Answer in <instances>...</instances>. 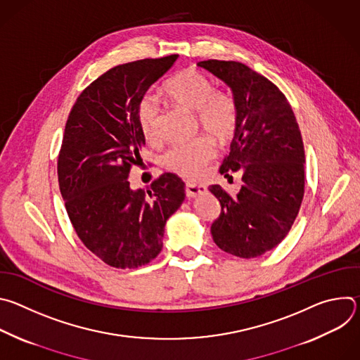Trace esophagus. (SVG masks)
Segmentation results:
<instances>
[{
	"instance_id": "1",
	"label": "esophagus",
	"mask_w": 360,
	"mask_h": 360,
	"mask_svg": "<svg viewBox=\"0 0 360 360\" xmlns=\"http://www.w3.org/2000/svg\"><path fill=\"white\" fill-rule=\"evenodd\" d=\"M185 192H186V196H188V198H195V196H198V195H203L205 192H207V188H205L203 185L186 184Z\"/></svg>"
}]
</instances>
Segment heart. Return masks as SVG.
Returning <instances> with one entry per match:
<instances>
[{
    "instance_id": "b5f03b06",
    "label": "heart",
    "mask_w": 360,
    "mask_h": 360,
    "mask_svg": "<svg viewBox=\"0 0 360 360\" xmlns=\"http://www.w3.org/2000/svg\"><path fill=\"white\" fill-rule=\"evenodd\" d=\"M167 95L176 105L196 112L200 128L214 139L225 142L233 136L238 125V108L235 99L215 89L212 81L196 70H185L165 85ZM138 121L143 136L157 139L160 124V105L153 96H145L138 110ZM215 155V145L211 138L199 136L186 143L172 145L162 162L169 171L193 179L199 176Z\"/></svg>"
}]
</instances>
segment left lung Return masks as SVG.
Instances as JSON below:
<instances>
[{"instance_id": "1", "label": "left lung", "mask_w": 360, "mask_h": 360, "mask_svg": "<svg viewBox=\"0 0 360 360\" xmlns=\"http://www.w3.org/2000/svg\"><path fill=\"white\" fill-rule=\"evenodd\" d=\"M232 91L238 125L221 174L240 171L236 196L221 185L210 191L221 203L214 242L239 258H256L278 246L290 231L304 193V149L285 95L264 75L236 61H200Z\"/></svg>"}]
</instances>
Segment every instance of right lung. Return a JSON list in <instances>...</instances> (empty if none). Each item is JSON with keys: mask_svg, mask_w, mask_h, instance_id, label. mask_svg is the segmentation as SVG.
<instances>
[{"mask_svg": "<svg viewBox=\"0 0 360 360\" xmlns=\"http://www.w3.org/2000/svg\"><path fill=\"white\" fill-rule=\"evenodd\" d=\"M178 56L141 60L111 68L78 96L58 158L60 191L82 243L101 261L135 269L162 250L167 221L185 199V184L164 174L148 191L132 189L129 169L145 136L141 101Z\"/></svg>", "mask_w": 360, "mask_h": 360, "instance_id": "right-lung-1", "label": "right lung"}]
</instances>
